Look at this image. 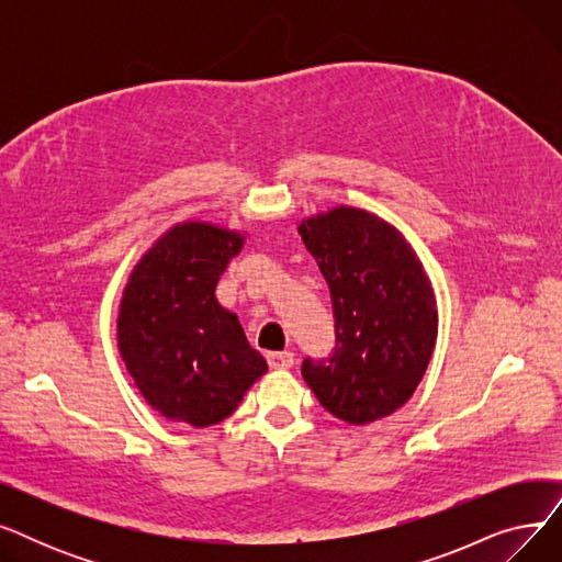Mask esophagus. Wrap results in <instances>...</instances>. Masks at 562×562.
Instances as JSON below:
<instances>
[{
    "label": "esophagus",
    "instance_id": "obj_1",
    "mask_svg": "<svg viewBox=\"0 0 562 562\" xmlns=\"http://www.w3.org/2000/svg\"><path fill=\"white\" fill-rule=\"evenodd\" d=\"M266 360H269L271 369H289L293 364V352H289V350L269 352V356H266Z\"/></svg>",
    "mask_w": 562,
    "mask_h": 562
}]
</instances>
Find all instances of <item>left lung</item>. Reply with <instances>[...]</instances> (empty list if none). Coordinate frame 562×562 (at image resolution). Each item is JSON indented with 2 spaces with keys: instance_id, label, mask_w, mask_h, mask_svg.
Returning <instances> with one entry per match:
<instances>
[{
  "instance_id": "obj_1",
  "label": "left lung",
  "mask_w": 562,
  "mask_h": 562,
  "mask_svg": "<svg viewBox=\"0 0 562 562\" xmlns=\"http://www.w3.org/2000/svg\"><path fill=\"white\" fill-rule=\"evenodd\" d=\"M330 286L337 344L303 362L330 415L352 426L390 417L415 394L437 341V303L424 263L385 218L333 206L299 223Z\"/></svg>"
}]
</instances>
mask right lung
<instances>
[{
  "mask_svg": "<svg viewBox=\"0 0 562 562\" xmlns=\"http://www.w3.org/2000/svg\"><path fill=\"white\" fill-rule=\"evenodd\" d=\"M246 234L204 221L172 225L136 261L115 339L140 396L170 422L206 428L239 407L269 364L216 284Z\"/></svg>",
  "mask_w": 562,
  "mask_h": 562,
  "instance_id": "obj_1",
  "label": "right lung"
}]
</instances>
